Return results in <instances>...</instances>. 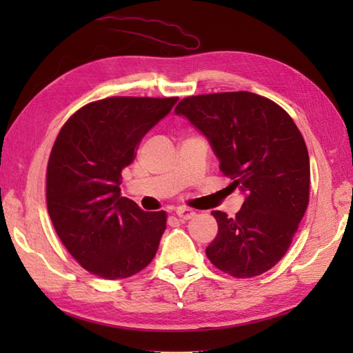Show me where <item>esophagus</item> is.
Segmentation results:
<instances>
[{"label": "esophagus", "instance_id": "obj_1", "mask_svg": "<svg viewBox=\"0 0 353 353\" xmlns=\"http://www.w3.org/2000/svg\"><path fill=\"white\" fill-rule=\"evenodd\" d=\"M176 215H177L179 219H181L182 221H186V220H191L192 216L196 215V212H194L192 209H190V208L181 206V208H177V209H176Z\"/></svg>", "mask_w": 353, "mask_h": 353}]
</instances>
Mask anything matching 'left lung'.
Segmentation results:
<instances>
[{
    "mask_svg": "<svg viewBox=\"0 0 353 353\" xmlns=\"http://www.w3.org/2000/svg\"><path fill=\"white\" fill-rule=\"evenodd\" d=\"M174 112L206 134L229 190L245 200L234 219L214 211L212 264L238 279L268 272L287 253L310 201V156L301 130L279 104L258 94L185 97Z\"/></svg>",
    "mask_w": 353,
    "mask_h": 353,
    "instance_id": "8db88e82",
    "label": "left lung"
}]
</instances>
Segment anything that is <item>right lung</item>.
Segmentation results:
<instances>
[{
  "instance_id": "add662e5",
  "label": "right lung",
  "mask_w": 353,
  "mask_h": 353,
  "mask_svg": "<svg viewBox=\"0 0 353 353\" xmlns=\"http://www.w3.org/2000/svg\"><path fill=\"white\" fill-rule=\"evenodd\" d=\"M177 97H108L68 118L47 165V208L79 264L103 279H125L153 261L167 212H145L121 197V172L141 139Z\"/></svg>"
}]
</instances>
